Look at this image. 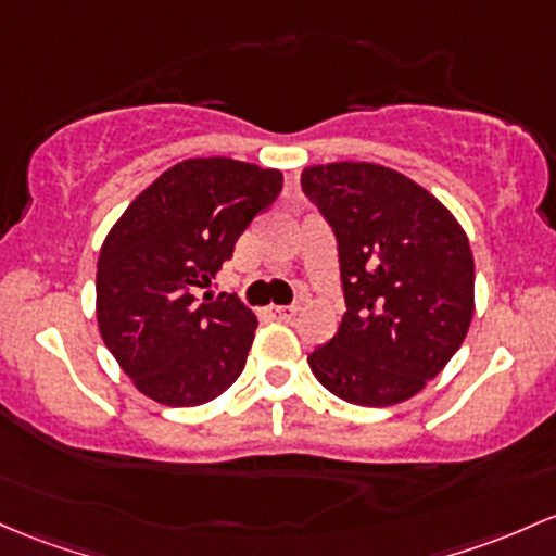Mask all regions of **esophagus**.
<instances>
[{
    "label": "esophagus",
    "instance_id": "1",
    "mask_svg": "<svg viewBox=\"0 0 556 556\" xmlns=\"http://www.w3.org/2000/svg\"><path fill=\"white\" fill-rule=\"evenodd\" d=\"M298 306H271L268 308V314L274 316V319H279V321H290V319H295L298 316Z\"/></svg>",
    "mask_w": 556,
    "mask_h": 556
}]
</instances>
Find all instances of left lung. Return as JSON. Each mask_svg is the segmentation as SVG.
<instances>
[{
    "label": "left lung",
    "instance_id": "left-lung-1",
    "mask_svg": "<svg viewBox=\"0 0 556 556\" xmlns=\"http://www.w3.org/2000/svg\"><path fill=\"white\" fill-rule=\"evenodd\" d=\"M301 185L338 237L348 306L308 367L348 404H401L467 338L475 258L465 229L435 194L380 163H319Z\"/></svg>",
    "mask_w": 556,
    "mask_h": 556
}]
</instances>
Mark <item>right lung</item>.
I'll return each instance as SVG.
<instances>
[{
	"label": "right lung",
	"instance_id": "obj_1",
	"mask_svg": "<svg viewBox=\"0 0 556 556\" xmlns=\"http://www.w3.org/2000/svg\"><path fill=\"white\" fill-rule=\"evenodd\" d=\"M282 192V170L187 157L121 213L97 258V327L131 386L163 406H200L240 377L255 314L237 295L198 298L237 237Z\"/></svg>",
	"mask_w": 556,
	"mask_h": 556
}]
</instances>
